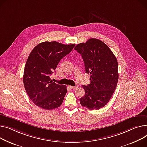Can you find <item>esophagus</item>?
<instances>
[{
  "label": "esophagus",
  "mask_w": 147,
  "mask_h": 147,
  "mask_svg": "<svg viewBox=\"0 0 147 147\" xmlns=\"http://www.w3.org/2000/svg\"><path fill=\"white\" fill-rule=\"evenodd\" d=\"M69 87L71 89H76V88H77L76 86H69Z\"/></svg>",
  "instance_id": "34e87169"
}]
</instances>
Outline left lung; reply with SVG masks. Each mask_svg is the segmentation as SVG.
Returning <instances> with one entry per match:
<instances>
[{"instance_id": "obj_1", "label": "left lung", "mask_w": 147, "mask_h": 147, "mask_svg": "<svg viewBox=\"0 0 147 147\" xmlns=\"http://www.w3.org/2000/svg\"><path fill=\"white\" fill-rule=\"evenodd\" d=\"M74 49L83 58L86 73L90 74V83L83 86L85 95L80 103L90 110L99 109L109 102L116 89L118 61L109 47L98 39L90 38Z\"/></svg>"}]
</instances>
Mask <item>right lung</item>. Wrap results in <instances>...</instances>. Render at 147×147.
<instances>
[{"mask_svg": "<svg viewBox=\"0 0 147 147\" xmlns=\"http://www.w3.org/2000/svg\"><path fill=\"white\" fill-rule=\"evenodd\" d=\"M74 46L46 41L38 44L29 54L23 82L28 96L37 106L51 110L61 105L67 92V86L53 82L50 76Z\"/></svg>", "mask_w": 147, "mask_h": 147, "instance_id": "obj_1", "label": "right lung"}]
</instances>
